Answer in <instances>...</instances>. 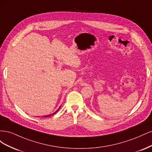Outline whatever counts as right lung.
Wrapping results in <instances>:
<instances>
[{
  "label": "right lung",
  "mask_w": 152,
  "mask_h": 152,
  "mask_svg": "<svg viewBox=\"0 0 152 152\" xmlns=\"http://www.w3.org/2000/svg\"><path fill=\"white\" fill-rule=\"evenodd\" d=\"M60 108H61V106H60V107H59V108H58V109L56 110V112H54L53 113H52V114H50V115H45V116H43V117H49V116H50V115H54V113H56V112L58 111L59 109Z\"/></svg>",
  "instance_id": "right-lung-1"
}]
</instances>
